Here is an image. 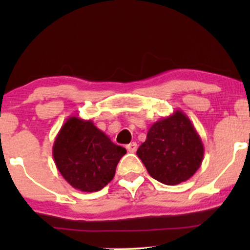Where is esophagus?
Listing matches in <instances>:
<instances>
[{
    "label": "esophagus",
    "instance_id": "obj_1",
    "mask_svg": "<svg viewBox=\"0 0 250 250\" xmlns=\"http://www.w3.org/2000/svg\"><path fill=\"white\" fill-rule=\"evenodd\" d=\"M136 149H138V145H136L135 142H131L129 145L126 146V150H127L128 152H135Z\"/></svg>",
    "mask_w": 250,
    "mask_h": 250
}]
</instances>
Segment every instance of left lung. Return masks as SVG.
Returning <instances> with one entry per match:
<instances>
[{
    "mask_svg": "<svg viewBox=\"0 0 250 250\" xmlns=\"http://www.w3.org/2000/svg\"><path fill=\"white\" fill-rule=\"evenodd\" d=\"M136 155L150 176L167 186L189 180L204 159V145L189 117L175 110L149 128Z\"/></svg>",
    "mask_w": 250,
    "mask_h": 250,
    "instance_id": "obj_1",
    "label": "left lung"
}]
</instances>
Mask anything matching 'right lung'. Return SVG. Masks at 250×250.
<instances>
[{
    "label": "right lung",
    "mask_w": 250,
    "mask_h": 250,
    "mask_svg": "<svg viewBox=\"0 0 250 250\" xmlns=\"http://www.w3.org/2000/svg\"><path fill=\"white\" fill-rule=\"evenodd\" d=\"M58 170L75 189L95 192L114 179L126 149L114 142L92 121L70 116L53 143Z\"/></svg>",
    "instance_id": "add662e5"
}]
</instances>
